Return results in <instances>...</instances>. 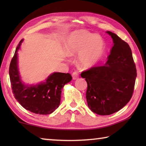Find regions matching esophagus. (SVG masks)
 Returning a JSON list of instances; mask_svg holds the SVG:
<instances>
[{"label":"esophagus","instance_id":"34e87169","mask_svg":"<svg viewBox=\"0 0 146 146\" xmlns=\"http://www.w3.org/2000/svg\"><path fill=\"white\" fill-rule=\"evenodd\" d=\"M78 71H74L72 74V77L73 80H76V79H77L78 78Z\"/></svg>","mask_w":146,"mask_h":146}]
</instances>
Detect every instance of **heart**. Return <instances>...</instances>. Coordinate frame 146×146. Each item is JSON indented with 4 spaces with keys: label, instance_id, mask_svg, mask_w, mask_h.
<instances>
[{
    "label": "heart",
    "instance_id": "b5f03b06",
    "mask_svg": "<svg viewBox=\"0 0 146 146\" xmlns=\"http://www.w3.org/2000/svg\"><path fill=\"white\" fill-rule=\"evenodd\" d=\"M104 50L105 44L101 36L83 29L73 31L65 44L66 53L70 56L78 53V63L84 68L96 64Z\"/></svg>",
    "mask_w": 146,
    "mask_h": 146
}]
</instances>
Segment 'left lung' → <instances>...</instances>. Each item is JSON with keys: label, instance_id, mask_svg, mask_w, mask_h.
Here are the masks:
<instances>
[{"label": "left lung", "instance_id": "left-lung-1", "mask_svg": "<svg viewBox=\"0 0 146 146\" xmlns=\"http://www.w3.org/2000/svg\"><path fill=\"white\" fill-rule=\"evenodd\" d=\"M106 33L113 42L107 62L81 73L88 84V107L100 115H111L127 104L133 95L137 77L129 46L115 33Z\"/></svg>", "mask_w": 146, "mask_h": 146}]
</instances>
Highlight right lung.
I'll return each instance as SVG.
<instances>
[{
    "label": "right lung",
    "mask_w": 146,
    "mask_h": 146,
    "mask_svg": "<svg viewBox=\"0 0 146 146\" xmlns=\"http://www.w3.org/2000/svg\"><path fill=\"white\" fill-rule=\"evenodd\" d=\"M23 42L22 39L17 46L9 65V78L15 98L29 111L40 115L51 114L58 108L62 88L72 77L70 73L54 72L43 82L35 85L26 84L21 80L18 65L17 51Z\"/></svg>",
    "instance_id": "add662e5"
}]
</instances>
